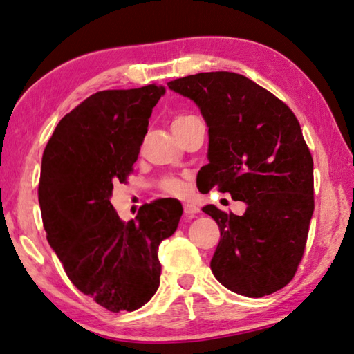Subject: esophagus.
Listing matches in <instances>:
<instances>
[{
	"instance_id": "obj_1",
	"label": "esophagus",
	"mask_w": 354,
	"mask_h": 354,
	"mask_svg": "<svg viewBox=\"0 0 354 354\" xmlns=\"http://www.w3.org/2000/svg\"><path fill=\"white\" fill-rule=\"evenodd\" d=\"M198 211H200L198 206L194 205V203H185V205H184V214L187 215V217H190V218L194 217V214H196Z\"/></svg>"
}]
</instances>
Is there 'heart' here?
<instances>
[{
	"label": "heart",
	"mask_w": 354,
	"mask_h": 354,
	"mask_svg": "<svg viewBox=\"0 0 354 354\" xmlns=\"http://www.w3.org/2000/svg\"><path fill=\"white\" fill-rule=\"evenodd\" d=\"M189 117H178V118H175V122H173V124L183 122V120L189 118ZM162 190L167 192V194H170V195H181L183 192H184V184L179 181V179H175V178L165 179V181L162 183Z\"/></svg>",
	"instance_id": "heart-1"
}]
</instances>
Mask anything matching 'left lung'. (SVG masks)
Returning <instances> with one entry per match:
<instances>
[{
	"mask_svg": "<svg viewBox=\"0 0 354 354\" xmlns=\"http://www.w3.org/2000/svg\"><path fill=\"white\" fill-rule=\"evenodd\" d=\"M169 88L194 101L209 128L203 190L218 187L247 205L243 215L203 207L220 227L214 277L250 298L283 289L301 261L314 212V162L297 117L231 71L184 76Z\"/></svg>",
	"mask_w": 354,
	"mask_h": 354,
	"instance_id": "obj_1",
	"label": "left lung"
}]
</instances>
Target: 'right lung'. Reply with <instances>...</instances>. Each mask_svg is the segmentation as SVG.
<instances>
[{"label": "right lung", "instance_id": "right-lung-1", "mask_svg": "<svg viewBox=\"0 0 354 354\" xmlns=\"http://www.w3.org/2000/svg\"><path fill=\"white\" fill-rule=\"evenodd\" d=\"M164 86L103 91L67 113L41 158L39 203L50 247L71 283L111 313L136 310L160 283L158 250L176 231L181 203L156 200L123 221L111 205L127 181Z\"/></svg>", "mask_w": 354, "mask_h": 354}]
</instances>
